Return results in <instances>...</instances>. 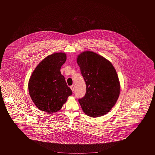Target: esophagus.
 Masks as SVG:
<instances>
[{
    "label": "esophagus",
    "mask_w": 155,
    "mask_h": 155,
    "mask_svg": "<svg viewBox=\"0 0 155 155\" xmlns=\"http://www.w3.org/2000/svg\"><path fill=\"white\" fill-rule=\"evenodd\" d=\"M71 90L73 91H74V87H75V86H74V84H73V85H71Z\"/></svg>",
    "instance_id": "obj_1"
}]
</instances>
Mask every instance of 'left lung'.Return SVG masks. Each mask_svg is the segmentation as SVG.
Listing matches in <instances>:
<instances>
[{
  "label": "left lung",
  "instance_id": "1",
  "mask_svg": "<svg viewBox=\"0 0 155 155\" xmlns=\"http://www.w3.org/2000/svg\"><path fill=\"white\" fill-rule=\"evenodd\" d=\"M77 63L86 85V94L78 99L82 110L93 117L106 114L120 94V84L115 68L104 57L90 51L80 54Z\"/></svg>",
  "mask_w": 155,
  "mask_h": 155
}]
</instances>
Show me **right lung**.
Returning a JSON list of instances; mask_svg holds the SVG:
<instances>
[{"label": "right lung", "instance_id": "add662e5", "mask_svg": "<svg viewBox=\"0 0 155 155\" xmlns=\"http://www.w3.org/2000/svg\"><path fill=\"white\" fill-rule=\"evenodd\" d=\"M66 60L64 53L47 56L36 68L29 81L31 98L39 110L48 114L60 110L72 94L60 71Z\"/></svg>", "mask_w": 155, "mask_h": 155}]
</instances>
